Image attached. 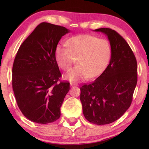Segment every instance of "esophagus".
Segmentation results:
<instances>
[{
	"label": "esophagus",
	"instance_id": "1",
	"mask_svg": "<svg viewBox=\"0 0 149 149\" xmlns=\"http://www.w3.org/2000/svg\"><path fill=\"white\" fill-rule=\"evenodd\" d=\"M70 86H78V85H77V84L75 83H70Z\"/></svg>",
	"mask_w": 149,
	"mask_h": 149
}]
</instances>
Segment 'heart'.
<instances>
[{
	"instance_id": "obj_1",
	"label": "heart",
	"mask_w": 149,
	"mask_h": 149,
	"mask_svg": "<svg viewBox=\"0 0 149 149\" xmlns=\"http://www.w3.org/2000/svg\"><path fill=\"white\" fill-rule=\"evenodd\" d=\"M66 45L58 44L55 49V59L65 71L71 67L74 58L78 65L65 75V79L73 82L88 77L95 79L106 70L111 57V46L108 40L91 34H80L70 38Z\"/></svg>"
}]
</instances>
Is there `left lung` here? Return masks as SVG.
<instances>
[{
  "mask_svg": "<svg viewBox=\"0 0 149 149\" xmlns=\"http://www.w3.org/2000/svg\"><path fill=\"white\" fill-rule=\"evenodd\" d=\"M105 34L111 46V57L106 70L92 83L81 87L84 116L97 125L109 124L130 107L136 86L137 61L123 38L109 28L95 30Z\"/></svg>",
  "mask_w": 149,
  "mask_h": 149,
  "instance_id": "obj_1",
  "label": "left lung"
}]
</instances>
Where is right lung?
<instances>
[{"label": "right lung", "mask_w": 149, "mask_h": 149, "mask_svg": "<svg viewBox=\"0 0 149 149\" xmlns=\"http://www.w3.org/2000/svg\"><path fill=\"white\" fill-rule=\"evenodd\" d=\"M70 32L65 27L42 22L19 48L12 69V86L22 114L38 123H51L61 116L60 107L70 90L55 59V49Z\"/></svg>", "instance_id": "right-lung-1"}]
</instances>
